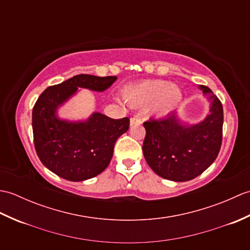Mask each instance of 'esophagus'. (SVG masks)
<instances>
[{
    "label": "esophagus",
    "instance_id": "esophagus-1",
    "mask_svg": "<svg viewBox=\"0 0 250 250\" xmlns=\"http://www.w3.org/2000/svg\"><path fill=\"white\" fill-rule=\"evenodd\" d=\"M141 124H142V120L139 118V117H132L131 120H130L131 125H141Z\"/></svg>",
    "mask_w": 250,
    "mask_h": 250
}]
</instances>
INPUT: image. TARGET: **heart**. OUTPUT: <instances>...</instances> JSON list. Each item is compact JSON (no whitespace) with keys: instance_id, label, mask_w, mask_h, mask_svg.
Segmentation results:
<instances>
[{"instance_id":"obj_1","label":"heart","mask_w":250,"mask_h":250,"mask_svg":"<svg viewBox=\"0 0 250 250\" xmlns=\"http://www.w3.org/2000/svg\"><path fill=\"white\" fill-rule=\"evenodd\" d=\"M124 97L129 104L137 107L149 105V113L152 116L163 118L176 109L183 100V92L175 83L148 79L126 87Z\"/></svg>"}]
</instances>
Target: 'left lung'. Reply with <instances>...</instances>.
<instances>
[{"mask_svg": "<svg viewBox=\"0 0 250 250\" xmlns=\"http://www.w3.org/2000/svg\"><path fill=\"white\" fill-rule=\"evenodd\" d=\"M199 88L209 102V113L201 122L189 125L173 111L161 120L144 122L143 153L159 176L174 182L198 177L218 156L222 141L224 109L219 99L206 86Z\"/></svg>", "mask_w": 250, "mask_h": 250, "instance_id": "1", "label": "left lung"}]
</instances>
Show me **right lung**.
<instances>
[{
    "label": "right lung",
    "mask_w": 250,
    "mask_h": 250,
    "mask_svg": "<svg viewBox=\"0 0 250 250\" xmlns=\"http://www.w3.org/2000/svg\"><path fill=\"white\" fill-rule=\"evenodd\" d=\"M116 81V76L81 74L40 95L32 111V128L37 156L49 171L71 182H83L108 167L115 143L129 130L130 119H111L95 111L86 120L70 121L59 118L58 109L78 88L102 92Z\"/></svg>",
    "instance_id": "obj_1"
}]
</instances>
